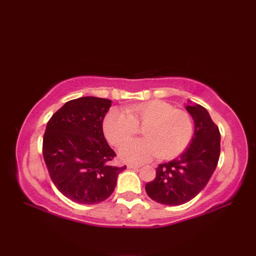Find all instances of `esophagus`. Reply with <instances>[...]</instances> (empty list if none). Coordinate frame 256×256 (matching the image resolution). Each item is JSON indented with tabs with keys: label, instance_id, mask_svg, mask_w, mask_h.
I'll use <instances>...</instances> for the list:
<instances>
[{
	"label": "esophagus",
	"instance_id": "1",
	"mask_svg": "<svg viewBox=\"0 0 256 256\" xmlns=\"http://www.w3.org/2000/svg\"><path fill=\"white\" fill-rule=\"evenodd\" d=\"M140 167V166L135 165V164H128V168H131V170H133V168H134V170H138Z\"/></svg>",
	"mask_w": 256,
	"mask_h": 256
}]
</instances>
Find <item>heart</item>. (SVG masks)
Segmentation results:
<instances>
[{"label": "heart", "instance_id": "1", "mask_svg": "<svg viewBox=\"0 0 256 256\" xmlns=\"http://www.w3.org/2000/svg\"><path fill=\"white\" fill-rule=\"evenodd\" d=\"M144 126L145 139L126 140ZM194 125L189 113L176 110L170 103L154 100L125 108H111L103 120V132L113 145H121L118 155L125 162H145L154 157L172 158L187 148Z\"/></svg>", "mask_w": 256, "mask_h": 256}]
</instances>
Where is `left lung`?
Returning a JSON list of instances; mask_svg holds the SVG:
<instances>
[{
  "instance_id": "8db88e82",
  "label": "left lung",
  "mask_w": 256,
  "mask_h": 256,
  "mask_svg": "<svg viewBox=\"0 0 256 256\" xmlns=\"http://www.w3.org/2000/svg\"><path fill=\"white\" fill-rule=\"evenodd\" d=\"M186 110L194 123L189 146L177 158L156 168V177L148 182V197L166 206H179L194 198L214 174L220 156V132L209 112L189 101Z\"/></svg>"
}]
</instances>
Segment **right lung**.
<instances>
[{
    "instance_id": "add662e5",
    "label": "right lung",
    "mask_w": 256,
    "mask_h": 256,
    "mask_svg": "<svg viewBox=\"0 0 256 256\" xmlns=\"http://www.w3.org/2000/svg\"><path fill=\"white\" fill-rule=\"evenodd\" d=\"M111 100L82 96L52 114L42 140V156L52 182L64 197L82 204L108 199L126 166L111 165L116 156L103 134Z\"/></svg>"
}]
</instances>
